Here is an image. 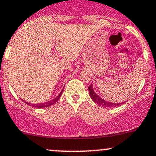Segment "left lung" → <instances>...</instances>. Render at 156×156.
Segmentation results:
<instances>
[{"instance_id": "left-lung-1", "label": "left lung", "mask_w": 156, "mask_h": 156, "mask_svg": "<svg viewBox=\"0 0 156 156\" xmlns=\"http://www.w3.org/2000/svg\"><path fill=\"white\" fill-rule=\"evenodd\" d=\"M88 89H89L90 96L91 99H93V101H95L96 104H99V105H101L103 106V107H105V108H113V107H117V106L120 105L122 104V103H117V104H116V103L109 102V101H105V100L101 99V98L99 97V96L95 93L94 90H93V83H92L90 86L88 87Z\"/></svg>"}]
</instances>
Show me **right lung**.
<instances>
[{
  "label": "right lung",
  "mask_w": 156,
  "mask_h": 156,
  "mask_svg": "<svg viewBox=\"0 0 156 156\" xmlns=\"http://www.w3.org/2000/svg\"><path fill=\"white\" fill-rule=\"evenodd\" d=\"M62 93H63V90H62V91L60 92V94L58 95V96H57L56 98H55L54 99L51 100V101H47V102H44V103H42V104H30V103L27 102V101H24V102L26 103V104H27L28 105H30L32 106V107H34V108H45V107H48V106L50 105H52L53 104H55V102H57V101L60 99V96L62 95Z\"/></svg>",
  "instance_id": "add662e5"
}]
</instances>
